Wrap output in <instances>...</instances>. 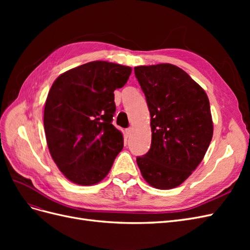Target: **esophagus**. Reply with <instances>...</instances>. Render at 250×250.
Wrapping results in <instances>:
<instances>
[{
	"label": "esophagus",
	"mask_w": 250,
	"mask_h": 250,
	"mask_svg": "<svg viewBox=\"0 0 250 250\" xmlns=\"http://www.w3.org/2000/svg\"><path fill=\"white\" fill-rule=\"evenodd\" d=\"M132 130H133V128H132V127L127 128V129L125 130V132H126V134H127V137H129V135H130V134H131V132H132Z\"/></svg>",
	"instance_id": "obj_1"
}]
</instances>
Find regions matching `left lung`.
I'll list each match as a JSON object with an SVG mask.
<instances>
[{"mask_svg":"<svg viewBox=\"0 0 250 250\" xmlns=\"http://www.w3.org/2000/svg\"><path fill=\"white\" fill-rule=\"evenodd\" d=\"M151 117V147L137 157L142 176L160 190L180 186L203 160L213 138L208 95L170 63L134 67Z\"/></svg>","mask_w":250,"mask_h":250,"instance_id":"obj_1","label":"left lung"}]
</instances>
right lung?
Wrapping results in <instances>:
<instances>
[{"mask_svg":"<svg viewBox=\"0 0 250 250\" xmlns=\"http://www.w3.org/2000/svg\"><path fill=\"white\" fill-rule=\"evenodd\" d=\"M131 71L98 60L66 71L52 84L43 111L44 132L53 161L72 183H100L123 149V134L111 124L113 92L125 85Z\"/></svg>","mask_w":250,"mask_h":250,"instance_id":"add662e5","label":"right lung"}]
</instances>
